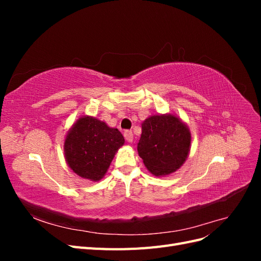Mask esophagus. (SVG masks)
<instances>
[{"instance_id":"1","label":"esophagus","mask_w":261,"mask_h":261,"mask_svg":"<svg viewBox=\"0 0 261 261\" xmlns=\"http://www.w3.org/2000/svg\"><path fill=\"white\" fill-rule=\"evenodd\" d=\"M124 137H125V139H126V141H127V143H132L133 139H134V134L130 130H126L124 133Z\"/></svg>"}]
</instances>
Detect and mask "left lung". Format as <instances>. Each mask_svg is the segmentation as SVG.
Masks as SVG:
<instances>
[{
	"label": "left lung",
	"instance_id": "left-lung-1",
	"mask_svg": "<svg viewBox=\"0 0 261 261\" xmlns=\"http://www.w3.org/2000/svg\"><path fill=\"white\" fill-rule=\"evenodd\" d=\"M191 146V130L174 113L150 115L141 123L138 154L156 177L176 172L185 163Z\"/></svg>",
	"mask_w": 261,
	"mask_h": 261
}]
</instances>
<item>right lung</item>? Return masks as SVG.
Returning a JSON list of instances; mask_svg holds the SVG:
<instances>
[{
    "label": "right lung",
    "instance_id": "obj_1",
    "mask_svg": "<svg viewBox=\"0 0 261 261\" xmlns=\"http://www.w3.org/2000/svg\"><path fill=\"white\" fill-rule=\"evenodd\" d=\"M124 143L125 139L117 128L110 127L94 116L83 115L66 133L65 161L78 176L99 181Z\"/></svg>",
    "mask_w": 261,
    "mask_h": 261
}]
</instances>
